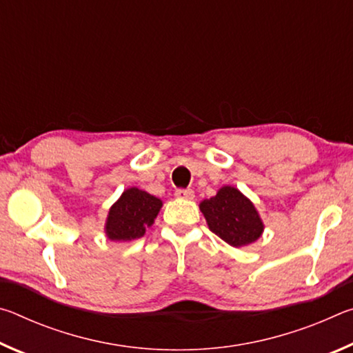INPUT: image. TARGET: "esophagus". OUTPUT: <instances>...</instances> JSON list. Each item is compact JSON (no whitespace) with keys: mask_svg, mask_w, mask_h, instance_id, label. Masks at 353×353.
I'll list each match as a JSON object with an SVG mask.
<instances>
[{"mask_svg":"<svg viewBox=\"0 0 353 353\" xmlns=\"http://www.w3.org/2000/svg\"><path fill=\"white\" fill-rule=\"evenodd\" d=\"M176 198H181V199H193L194 198V191L190 190V188H179L176 190Z\"/></svg>","mask_w":353,"mask_h":353,"instance_id":"obj_1","label":"esophagus"}]
</instances>
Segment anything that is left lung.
Instances as JSON below:
<instances>
[{
	"mask_svg": "<svg viewBox=\"0 0 353 353\" xmlns=\"http://www.w3.org/2000/svg\"><path fill=\"white\" fill-rule=\"evenodd\" d=\"M210 229L221 240L234 248L248 246L263 234V221L246 196L235 187L219 188L216 196L199 204Z\"/></svg>",
	"mask_w": 353,
	"mask_h": 353,
	"instance_id": "obj_1",
	"label": "left lung"
}]
</instances>
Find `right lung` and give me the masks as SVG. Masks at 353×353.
Masks as SVG:
<instances>
[{
    "instance_id": "1",
    "label": "right lung",
    "mask_w": 353,
    "mask_h": 353,
    "mask_svg": "<svg viewBox=\"0 0 353 353\" xmlns=\"http://www.w3.org/2000/svg\"><path fill=\"white\" fill-rule=\"evenodd\" d=\"M162 208V201L139 188L123 191L110 207L105 221V235L112 241H132L146 234L148 227Z\"/></svg>"
}]
</instances>
